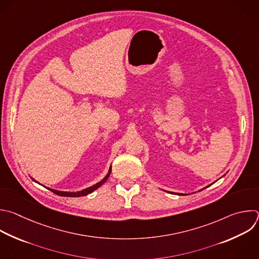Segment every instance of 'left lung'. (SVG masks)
<instances>
[{"instance_id":"1","label":"left lung","mask_w":259,"mask_h":259,"mask_svg":"<svg viewBox=\"0 0 259 259\" xmlns=\"http://www.w3.org/2000/svg\"><path fill=\"white\" fill-rule=\"evenodd\" d=\"M209 186H210V185H209ZM207 187H208V186H207ZM179 195H185V194H179Z\"/></svg>"}]
</instances>
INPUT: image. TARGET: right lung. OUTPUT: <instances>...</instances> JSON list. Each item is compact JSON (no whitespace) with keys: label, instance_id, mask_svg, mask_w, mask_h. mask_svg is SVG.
<instances>
[{"label":"right lung","instance_id":"right-lung-1","mask_svg":"<svg viewBox=\"0 0 259 259\" xmlns=\"http://www.w3.org/2000/svg\"><path fill=\"white\" fill-rule=\"evenodd\" d=\"M111 171H112V166L110 167V169H109V171H108V174H107V176L101 181V182H99V183H97V184H95V185H93V186H91V187H89V188H86V189H84V190H81V191H78V192H66V191H59V190H54V189H51V188H48L49 190H51L52 192H54L55 194H57V195H60V196H66V197H80V196H84V195H88V194H90V193H92V192H94L96 189H98L99 187H101L107 180H108V178L110 177V175H111ZM32 180H34V179H32ZM34 182H36V181H34ZM38 183V182H37Z\"/></svg>","mask_w":259,"mask_h":259}]
</instances>
